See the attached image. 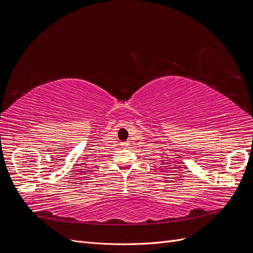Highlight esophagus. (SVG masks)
Wrapping results in <instances>:
<instances>
[{"label": "esophagus", "mask_w": 253, "mask_h": 253, "mask_svg": "<svg viewBox=\"0 0 253 253\" xmlns=\"http://www.w3.org/2000/svg\"><path fill=\"white\" fill-rule=\"evenodd\" d=\"M121 145H122V147H125V148H127V147H128V141L122 142V143H121Z\"/></svg>", "instance_id": "34e87169"}]
</instances>
